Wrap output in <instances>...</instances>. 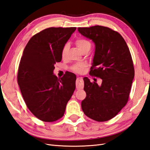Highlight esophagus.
Listing matches in <instances>:
<instances>
[{
    "label": "esophagus",
    "mask_w": 150,
    "mask_h": 150,
    "mask_svg": "<svg viewBox=\"0 0 150 150\" xmlns=\"http://www.w3.org/2000/svg\"><path fill=\"white\" fill-rule=\"evenodd\" d=\"M83 78H78L77 79H76V88L77 89H80V88H83L84 85L83 83Z\"/></svg>",
    "instance_id": "34e87169"
}]
</instances>
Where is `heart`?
Segmentation results:
<instances>
[{"instance_id": "heart-1", "label": "heart", "mask_w": 150, "mask_h": 150, "mask_svg": "<svg viewBox=\"0 0 150 150\" xmlns=\"http://www.w3.org/2000/svg\"><path fill=\"white\" fill-rule=\"evenodd\" d=\"M76 45H77L79 50L81 51V52H82L83 50L88 48V47L90 48V46H91L90 42L88 41V40L85 39H77L76 41ZM68 47H69V45L67 43L65 44V45L64 46L62 50V53H61L62 58H64L65 57V54H66ZM85 65L84 64H77L73 65L72 69L73 71H74L77 73H81L83 71V69L85 67Z\"/></svg>"}]
</instances>
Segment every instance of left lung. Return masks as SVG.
Here are the masks:
<instances>
[{"label": "left lung", "instance_id": "left-lung-1", "mask_svg": "<svg viewBox=\"0 0 150 150\" xmlns=\"http://www.w3.org/2000/svg\"><path fill=\"white\" fill-rule=\"evenodd\" d=\"M78 32L96 45L90 74L102 79L98 85L85 77L86 97L81 102L85 115L97 122L114 118L127 103L134 68L130 50L118 32L108 27H78Z\"/></svg>", "mask_w": 150, "mask_h": 150}]
</instances>
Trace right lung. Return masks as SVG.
<instances>
[{
	"label": "right lung",
	"instance_id": "right-lung-1",
	"mask_svg": "<svg viewBox=\"0 0 150 150\" xmlns=\"http://www.w3.org/2000/svg\"><path fill=\"white\" fill-rule=\"evenodd\" d=\"M76 27H50L36 34L23 50L18 83L27 108L36 118L52 122L62 117L76 88V76L70 72L60 79L53 74L62 60V50Z\"/></svg>",
	"mask_w": 150,
	"mask_h": 150
}]
</instances>
